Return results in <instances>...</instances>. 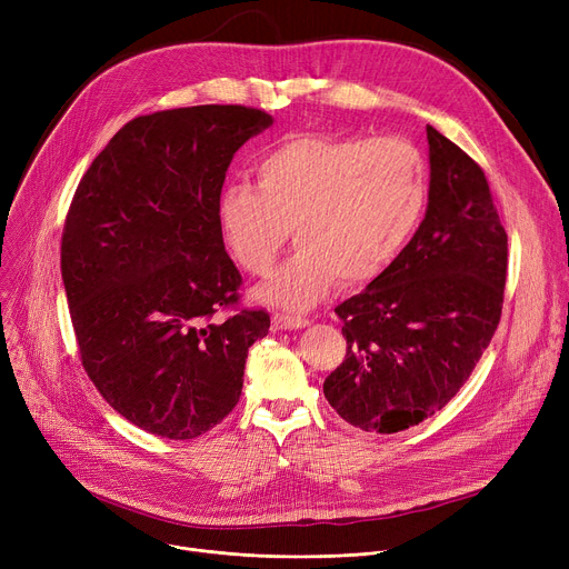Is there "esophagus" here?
<instances>
[{"label":"esophagus","instance_id":"1","mask_svg":"<svg viewBox=\"0 0 569 569\" xmlns=\"http://www.w3.org/2000/svg\"><path fill=\"white\" fill-rule=\"evenodd\" d=\"M309 320L307 318H300V316H283V313H277L272 318V327L279 332H290V330H302V327H307Z\"/></svg>","mask_w":569,"mask_h":569}]
</instances>
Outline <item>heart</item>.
<instances>
[{
	"instance_id": "heart-1",
	"label": "heart",
	"mask_w": 569,
	"mask_h": 569,
	"mask_svg": "<svg viewBox=\"0 0 569 569\" xmlns=\"http://www.w3.org/2000/svg\"><path fill=\"white\" fill-rule=\"evenodd\" d=\"M256 189L232 182L217 200L223 244L249 274L272 272L292 228L297 251L258 295L309 309L337 277L365 283L401 253L427 204V170L401 138L295 136L258 157Z\"/></svg>"
}]
</instances>
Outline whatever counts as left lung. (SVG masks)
<instances>
[{
	"label": "left lung",
	"instance_id": "obj_1",
	"mask_svg": "<svg viewBox=\"0 0 569 569\" xmlns=\"http://www.w3.org/2000/svg\"><path fill=\"white\" fill-rule=\"evenodd\" d=\"M429 204L395 262L337 307L346 360L322 392L362 431L397 433L447 406L491 343L507 232L482 168L427 127Z\"/></svg>",
	"mask_w": 569,
	"mask_h": 569
}]
</instances>
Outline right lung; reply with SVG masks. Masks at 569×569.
Segmentation results:
<instances>
[{"mask_svg": "<svg viewBox=\"0 0 569 569\" xmlns=\"http://www.w3.org/2000/svg\"><path fill=\"white\" fill-rule=\"evenodd\" d=\"M274 124L244 106L136 117L76 189L62 281L82 367L127 420L191 440L237 406L264 311H237L242 283L226 253L217 200L234 152Z\"/></svg>", "mask_w": 569, "mask_h": 569, "instance_id": "add662e5", "label": "right lung"}]
</instances>
